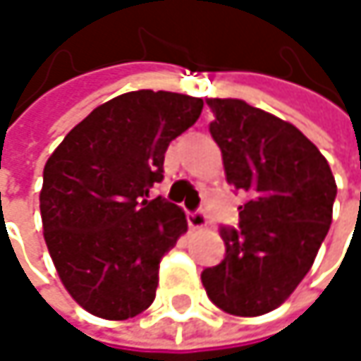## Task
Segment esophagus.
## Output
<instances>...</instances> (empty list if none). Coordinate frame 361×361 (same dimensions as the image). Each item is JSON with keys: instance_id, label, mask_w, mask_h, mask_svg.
Returning <instances> with one entry per match:
<instances>
[{"instance_id": "esophagus-1", "label": "esophagus", "mask_w": 361, "mask_h": 361, "mask_svg": "<svg viewBox=\"0 0 361 361\" xmlns=\"http://www.w3.org/2000/svg\"><path fill=\"white\" fill-rule=\"evenodd\" d=\"M188 226L192 230H204L207 228V215L202 211H196V213H188Z\"/></svg>"}]
</instances>
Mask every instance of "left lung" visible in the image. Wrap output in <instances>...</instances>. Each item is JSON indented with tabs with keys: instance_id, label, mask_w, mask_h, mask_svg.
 Masks as SVG:
<instances>
[{
	"instance_id": "1",
	"label": "left lung",
	"mask_w": 361,
	"mask_h": 361,
	"mask_svg": "<svg viewBox=\"0 0 361 361\" xmlns=\"http://www.w3.org/2000/svg\"><path fill=\"white\" fill-rule=\"evenodd\" d=\"M207 104L228 183L249 198L238 207L240 228L221 230L226 259L200 278L221 312L255 318L280 307L312 269L336 183L322 152L288 121L232 98Z\"/></svg>"
}]
</instances>
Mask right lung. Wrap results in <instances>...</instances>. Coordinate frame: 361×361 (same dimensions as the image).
<instances>
[{
  "label": "right lung",
  "instance_id": "1",
  "mask_svg": "<svg viewBox=\"0 0 361 361\" xmlns=\"http://www.w3.org/2000/svg\"><path fill=\"white\" fill-rule=\"evenodd\" d=\"M202 100L140 90L116 96L75 125L43 167V238L68 295L92 316L146 312L165 252L188 232L185 213L146 200L163 180L169 142L192 127Z\"/></svg>",
  "mask_w": 361,
  "mask_h": 361
}]
</instances>
